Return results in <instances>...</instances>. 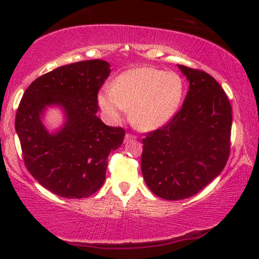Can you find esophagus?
<instances>
[{
	"label": "esophagus",
	"mask_w": 259,
	"mask_h": 259,
	"mask_svg": "<svg viewBox=\"0 0 259 259\" xmlns=\"http://www.w3.org/2000/svg\"><path fill=\"white\" fill-rule=\"evenodd\" d=\"M136 139H137L136 136H132V134H131V133H126V136H125V143H128V141H131V140H136Z\"/></svg>",
	"instance_id": "1"
}]
</instances>
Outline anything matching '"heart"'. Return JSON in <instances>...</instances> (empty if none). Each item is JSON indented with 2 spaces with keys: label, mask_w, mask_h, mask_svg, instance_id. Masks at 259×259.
I'll use <instances>...</instances> for the list:
<instances>
[{
  "label": "heart",
  "mask_w": 259,
  "mask_h": 259,
  "mask_svg": "<svg viewBox=\"0 0 259 259\" xmlns=\"http://www.w3.org/2000/svg\"><path fill=\"white\" fill-rule=\"evenodd\" d=\"M184 92L185 82L178 73L139 67L120 74L113 87L102 88L98 104L109 121H118L131 109V121L138 130L153 131L172 119Z\"/></svg>",
  "instance_id": "obj_1"
}]
</instances>
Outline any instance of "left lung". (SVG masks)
Returning <instances> with one entry per match:
<instances>
[{
	"mask_svg": "<svg viewBox=\"0 0 259 259\" xmlns=\"http://www.w3.org/2000/svg\"><path fill=\"white\" fill-rule=\"evenodd\" d=\"M190 86L183 107L143 139L141 172L155 196L192 197L221 175L230 155L232 109L210 74L178 65Z\"/></svg>",
	"mask_w": 259,
	"mask_h": 259,
	"instance_id": "8db88e82",
	"label": "left lung"
}]
</instances>
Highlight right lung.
<instances>
[{
  "mask_svg": "<svg viewBox=\"0 0 259 259\" xmlns=\"http://www.w3.org/2000/svg\"><path fill=\"white\" fill-rule=\"evenodd\" d=\"M111 73L104 60L61 66L33 81L16 112L15 130L24 165L42 186L69 199L90 197L102 186L107 159L121 146L125 130L97 116L98 92ZM52 105L63 109L65 122L51 134L41 122Z\"/></svg>",
  "mask_w": 259,
  "mask_h": 259,
  "instance_id": "1",
  "label": "right lung"
}]
</instances>
